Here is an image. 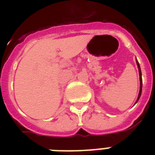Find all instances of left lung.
Returning <instances> with one entry per match:
<instances>
[{"instance_id": "1", "label": "left lung", "mask_w": 155, "mask_h": 155, "mask_svg": "<svg viewBox=\"0 0 155 155\" xmlns=\"http://www.w3.org/2000/svg\"><path fill=\"white\" fill-rule=\"evenodd\" d=\"M136 63H137V68H138V71H139V80H140V90H139V93H138V97H137V99L135 102V104L137 103L138 101V100H139L140 97H141V94H142V71H141V68H140V65L137 60L136 59Z\"/></svg>"}]
</instances>
